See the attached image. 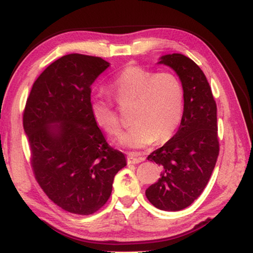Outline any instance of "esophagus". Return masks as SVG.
I'll return each mask as SVG.
<instances>
[{
  "label": "esophagus",
  "mask_w": 253,
  "mask_h": 253,
  "mask_svg": "<svg viewBox=\"0 0 253 253\" xmlns=\"http://www.w3.org/2000/svg\"><path fill=\"white\" fill-rule=\"evenodd\" d=\"M143 157H135L133 154H129L126 157V161H127V164H139V163L143 162Z\"/></svg>",
  "instance_id": "1"
}]
</instances>
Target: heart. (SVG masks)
<instances>
[{
  "mask_svg": "<svg viewBox=\"0 0 253 253\" xmlns=\"http://www.w3.org/2000/svg\"><path fill=\"white\" fill-rule=\"evenodd\" d=\"M108 90L120 106H132L130 118L133 126L118 139L119 145L126 148L141 149L155 141H167L183 118L184 89L173 73H156L131 65L120 72ZM89 110L95 123L108 135L120 133L118 115L104 95H91Z\"/></svg>",
  "mask_w": 253,
  "mask_h": 253,
  "instance_id": "1",
  "label": "heart"
}]
</instances>
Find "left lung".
I'll return each instance as SVG.
<instances>
[{"instance_id": "1", "label": "left lung", "mask_w": 253, "mask_h": 253, "mask_svg": "<svg viewBox=\"0 0 253 253\" xmlns=\"http://www.w3.org/2000/svg\"><path fill=\"white\" fill-rule=\"evenodd\" d=\"M158 64L176 73L184 89V112L175 134L147 159L161 165V177L146 190L155 207L177 211L189 207L207 185L219 153L217 107L207 78L183 54H166Z\"/></svg>"}]
</instances>
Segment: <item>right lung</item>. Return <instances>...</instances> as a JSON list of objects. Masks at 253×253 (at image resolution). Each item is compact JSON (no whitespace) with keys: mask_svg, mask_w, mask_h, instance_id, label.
<instances>
[{"mask_svg":"<svg viewBox=\"0 0 253 253\" xmlns=\"http://www.w3.org/2000/svg\"><path fill=\"white\" fill-rule=\"evenodd\" d=\"M108 67L100 57L62 56L35 81L23 112L35 177L54 204L77 215L102 208L126 165L89 110L91 84Z\"/></svg>","mask_w":253,"mask_h":253,"instance_id":"obj_1","label":"right lung"}]
</instances>
